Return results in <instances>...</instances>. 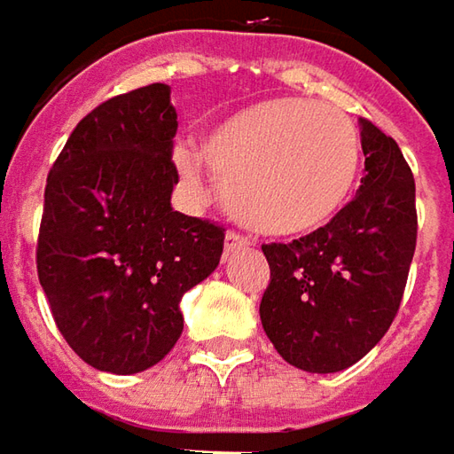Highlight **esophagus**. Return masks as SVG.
Listing matches in <instances>:
<instances>
[{"label": "esophagus", "instance_id": "obj_1", "mask_svg": "<svg viewBox=\"0 0 454 454\" xmlns=\"http://www.w3.org/2000/svg\"><path fill=\"white\" fill-rule=\"evenodd\" d=\"M248 239L241 236V233H236V231H228L226 233V241H223V248H226V254H236V251H241L248 246Z\"/></svg>", "mask_w": 454, "mask_h": 454}]
</instances>
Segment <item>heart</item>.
I'll return each instance as SVG.
<instances>
[{"mask_svg": "<svg viewBox=\"0 0 454 454\" xmlns=\"http://www.w3.org/2000/svg\"><path fill=\"white\" fill-rule=\"evenodd\" d=\"M203 153L178 143L173 163L196 183L203 160L223 183L228 213L263 236H301L352 200L362 140L347 113L306 98H276L213 125Z\"/></svg>", "mask_w": 454, "mask_h": 454, "instance_id": "obj_1", "label": "heart"}]
</instances>
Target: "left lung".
I'll return each mask as SVG.
<instances>
[{"label": "left lung", "instance_id": "obj_1", "mask_svg": "<svg viewBox=\"0 0 454 454\" xmlns=\"http://www.w3.org/2000/svg\"><path fill=\"white\" fill-rule=\"evenodd\" d=\"M364 178L332 223L263 243L271 281L263 332L291 367L332 374L356 364L397 317L417 243L414 178L399 145L362 118Z\"/></svg>", "mask_w": 454, "mask_h": 454}]
</instances>
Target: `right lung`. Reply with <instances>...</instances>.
Segmentation results:
<instances>
[{"label":"right lung","mask_w":454,"mask_h":454,"mask_svg":"<svg viewBox=\"0 0 454 454\" xmlns=\"http://www.w3.org/2000/svg\"><path fill=\"white\" fill-rule=\"evenodd\" d=\"M176 130L170 87H137L80 120L47 176L37 274L57 329L100 372L158 364L183 294L223 254V228L170 206Z\"/></svg>","instance_id":"1"}]
</instances>
